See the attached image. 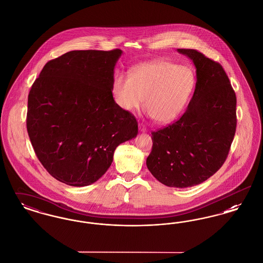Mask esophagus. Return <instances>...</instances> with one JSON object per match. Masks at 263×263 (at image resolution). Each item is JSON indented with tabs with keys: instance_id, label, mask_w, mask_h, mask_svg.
<instances>
[{
	"instance_id": "obj_1",
	"label": "esophagus",
	"mask_w": 263,
	"mask_h": 263,
	"mask_svg": "<svg viewBox=\"0 0 263 263\" xmlns=\"http://www.w3.org/2000/svg\"><path fill=\"white\" fill-rule=\"evenodd\" d=\"M139 130L141 131V132H147V128H146V126L144 125V124H139Z\"/></svg>"
}]
</instances>
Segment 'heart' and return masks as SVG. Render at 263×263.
<instances>
[{
  "label": "heart",
  "instance_id": "heart-1",
  "mask_svg": "<svg viewBox=\"0 0 263 263\" xmlns=\"http://www.w3.org/2000/svg\"><path fill=\"white\" fill-rule=\"evenodd\" d=\"M195 82L189 67L157 60L138 65L129 76L115 74L112 92L122 110L134 111L144 100L148 115L159 123H168L184 109Z\"/></svg>",
  "mask_w": 263,
  "mask_h": 263
}]
</instances>
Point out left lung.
I'll list each match as a JSON object with an SVG mask.
<instances>
[{
	"instance_id": "obj_1",
	"label": "left lung",
	"mask_w": 263,
	"mask_h": 263,
	"mask_svg": "<svg viewBox=\"0 0 263 263\" xmlns=\"http://www.w3.org/2000/svg\"><path fill=\"white\" fill-rule=\"evenodd\" d=\"M196 68V85L186 111L152 132L147 167L170 187L200 184L225 163L237 128V98L221 64L195 49H177Z\"/></svg>"
}]
</instances>
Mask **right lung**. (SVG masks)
Wrapping results in <instances>:
<instances>
[{"mask_svg":"<svg viewBox=\"0 0 263 263\" xmlns=\"http://www.w3.org/2000/svg\"><path fill=\"white\" fill-rule=\"evenodd\" d=\"M122 51L75 50L46 63L28 93L26 128L54 178L87 186L106 173L121 143L136 137L135 116L114 101Z\"/></svg>","mask_w":263,"mask_h":263,"instance_id":"add662e5","label":"right lung"}]
</instances>
